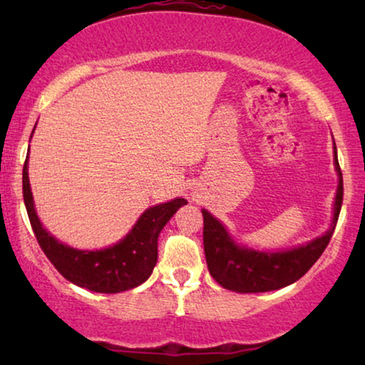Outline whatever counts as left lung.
I'll list each match as a JSON object with an SVG mask.
<instances>
[{
	"instance_id": "8db88e82",
	"label": "left lung",
	"mask_w": 365,
	"mask_h": 365,
	"mask_svg": "<svg viewBox=\"0 0 365 365\" xmlns=\"http://www.w3.org/2000/svg\"><path fill=\"white\" fill-rule=\"evenodd\" d=\"M334 153H336L339 187L336 202H334L332 226L324 236L314 239L306 246L286 252H259L252 249L239 247L229 237L222 224L216 217H212L206 209H202L204 252H206L209 272L217 284L236 292L276 291V289L286 287L289 284L299 281L316 264L331 241L344 197L342 171L337 163L336 144H334Z\"/></svg>"
}]
</instances>
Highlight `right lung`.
<instances>
[{
  "label": "right lung",
  "instance_id": "right-lung-1",
  "mask_svg": "<svg viewBox=\"0 0 365 365\" xmlns=\"http://www.w3.org/2000/svg\"><path fill=\"white\" fill-rule=\"evenodd\" d=\"M23 199L36 241L54 267L69 282L94 292L116 294L148 281L158 261V236L173 214L187 204L179 197L144 211L133 231L116 246L101 251H78L56 241L43 229L33 204L28 159L23 166Z\"/></svg>",
  "mask_w": 365,
  "mask_h": 365
}]
</instances>
